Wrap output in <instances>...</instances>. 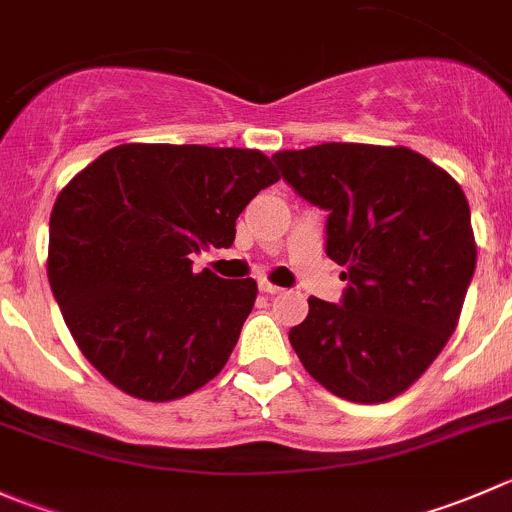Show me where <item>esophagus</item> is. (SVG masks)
<instances>
[{
    "label": "esophagus",
    "instance_id": "1",
    "mask_svg": "<svg viewBox=\"0 0 512 512\" xmlns=\"http://www.w3.org/2000/svg\"><path fill=\"white\" fill-rule=\"evenodd\" d=\"M260 290L265 292V295H280V292H282V287H277V285H272V282L262 280V282H260Z\"/></svg>",
    "mask_w": 512,
    "mask_h": 512
}]
</instances>
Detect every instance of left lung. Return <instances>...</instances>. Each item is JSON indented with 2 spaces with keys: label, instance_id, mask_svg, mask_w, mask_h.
Masks as SVG:
<instances>
[{
  "label": "left lung",
  "instance_id": "left-lung-1",
  "mask_svg": "<svg viewBox=\"0 0 512 512\" xmlns=\"http://www.w3.org/2000/svg\"><path fill=\"white\" fill-rule=\"evenodd\" d=\"M287 185L327 210L330 260L345 267L340 305L310 297L290 342L337 398L388 403L450 335L475 272L473 225L458 182L408 147L327 142L272 155Z\"/></svg>",
  "mask_w": 512,
  "mask_h": 512
}]
</instances>
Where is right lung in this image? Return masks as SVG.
<instances>
[{
  "mask_svg": "<svg viewBox=\"0 0 512 512\" xmlns=\"http://www.w3.org/2000/svg\"><path fill=\"white\" fill-rule=\"evenodd\" d=\"M280 180L257 150L119 145L59 192L47 275L82 355L132 398L167 403L230 360L257 282L192 272L230 247L247 202Z\"/></svg>",
  "mask_w": 512,
  "mask_h": 512,
  "instance_id": "obj_1",
  "label": "right lung"
}]
</instances>
